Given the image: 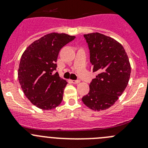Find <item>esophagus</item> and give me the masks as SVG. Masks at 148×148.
I'll return each mask as SVG.
<instances>
[{
	"label": "esophagus",
	"mask_w": 148,
	"mask_h": 148,
	"mask_svg": "<svg viewBox=\"0 0 148 148\" xmlns=\"http://www.w3.org/2000/svg\"><path fill=\"white\" fill-rule=\"evenodd\" d=\"M71 82H72L73 84H79L80 82L79 80H72L71 81Z\"/></svg>",
	"instance_id": "1"
}]
</instances>
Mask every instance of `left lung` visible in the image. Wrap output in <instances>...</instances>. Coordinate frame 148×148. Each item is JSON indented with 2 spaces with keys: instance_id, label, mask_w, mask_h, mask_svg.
I'll return each instance as SVG.
<instances>
[{
  "instance_id": "obj_1",
  "label": "left lung",
  "mask_w": 148,
  "mask_h": 148,
  "mask_svg": "<svg viewBox=\"0 0 148 148\" xmlns=\"http://www.w3.org/2000/svg\"><path fill=\"white\" fill-rule=\"evenodd\" d=\"M96 78L89 84V92L82 99L91 110L101 111L114 104L127 86L131 73L125 49L111 37L99 33L84 34Z\"/></svg>"
}]
</instances>
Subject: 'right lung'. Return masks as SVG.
Segmentation results:
<instances>
[{
    "label": "right lung",
    "instance_id": "obj_1",
    "mask_svg": "<svg viewBox=\"0 0 148 148\" xmlns=\"http://www.w3.org/2000/svg\"><path fill=\"white\" fill-rule=\"evenodd\" d=\"M74 38L66 34L51 33L33 42L22 54L19 83L30 102L41 110H52L62 102L67 82L53 71L57 67L59 51Z\"/></svg>",
    "mask_w": 148,
    "mask_h": 148
}]
</instances>
